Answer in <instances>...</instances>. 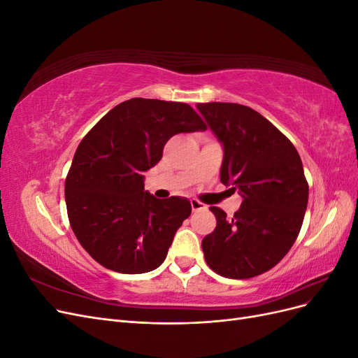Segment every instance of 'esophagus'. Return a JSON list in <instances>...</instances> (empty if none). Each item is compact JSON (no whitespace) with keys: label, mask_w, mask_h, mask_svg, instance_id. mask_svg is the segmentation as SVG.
<instances>
[{"label":"esophagus","mask_w":358,"mask_h":358,"mask_svg":"<svg viewBox=\"0 0 358 358\" xmlns=\"http://www.w3.org/2000/svg\"><path fill=\"white\" fill-rule=\"evenodd\" d=\"M191 208H192L194 212H199V210L204 209V204H203L201 201L196 200V199H192V200H191Z\"/></svg>","instance_id":"obj_1"}]
</instances>
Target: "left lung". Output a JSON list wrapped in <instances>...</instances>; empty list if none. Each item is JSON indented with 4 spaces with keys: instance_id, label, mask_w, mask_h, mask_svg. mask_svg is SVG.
Returning a JSON list of instances; mask_svg holds the SVG:
<instances>
[{
    "instance_id": "1",
    "label": "left lung",
    "mask_w": 358,
    "mask_h": 358,
    "mask_svg": "<svg viewBox=\"0 0 358 358\" xmlns=\"http://www.w3.org/2000/svg\"><path fill=\"white\" fill-rule=\"evenodd\" d=\"M197 109L224 145L221 182L242 196L231 220L210 208L216 227L201 242L204 259L224 278L258 276L287 255L300 233L309 197L300 155L251 107L203 103Z\"/></svg>"
}]
</instances>
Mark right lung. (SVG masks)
<instances>
[{
    "label": "right lung",
    "mask_w": 358,
    "mask_h": 358,
    "mask_svg": "<svg viewBox=\"0 0 358 358\" xmlns=\"http://www.w3.org/2000/svg\"><path fill=\"white\" fill-rule=\"evenodd\" d=\"M206 128L187 103L131 99L82 138L66 178V203L73 233L96 263L127 275L162 264L191 203L150 196L143 173L173 136Z\"/></svg>",
    "instance_id": "right-lung-1"
}]
</instances>
